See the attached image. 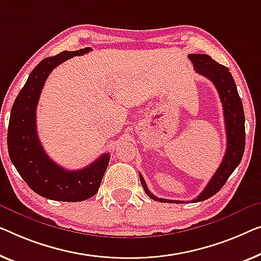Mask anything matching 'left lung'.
I'll return each mask as SVG.
<instances>
[{"label": "left lung", "mask_w": 261, "mask_h": 261, "mask_svg": "<svg viewBox=\"0 0 261 261\" xmlns=\"http://www.w3.org/2000/svg\"><path fill=\"white\" fill-rule=\"evenodd\" d=\"M189 58L192 61L194 70L211 81L219 92L221 104H223L225 130H226L227 138V146L223 162L220 163L219 168L213 174L203 192L191 200L192 203H197V201H203L215 196L242 162L245 151V115L242 99H240L234 80L228 69L205 54H191L189 55ZM139 179H141L144 191L151 199L162 201V203H184L182 200H170L155 197L149 191L141 173H139Z\"/></svg>", "instance_id": "8db88e82"}]
</instances>
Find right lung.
Masks as SVG:
<instances>
[{"label": "right lung", "instance_id": "1", "mask_svg": "<svg viewBox=\"0 0 261 261\" xmlns=\"http://www.w3.org/2000/svg\"><path fill=\"white\" fill-rule=\"evenodd\" d=\"M89 51L91 48L63 51L41 61L11 108L7 138L10 161L29 188L48 199L82 201L95 196L110 161V154L104 153L87 168L65 170L49 158L37 136L36 107L49 73L69 58Z\"/></svg>", "mask_w": 261, "mask_h": 261}]
</instances>
